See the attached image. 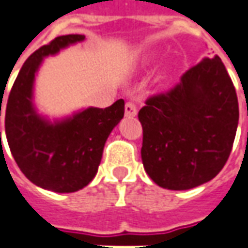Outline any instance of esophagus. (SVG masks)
Wrapping results in <instances>:
<instances>
[{
  "mask_svg": "<svg viewBox=\"0 0 248 248\" xmlns=\"http://www.w3.org/2000/svg\"><path fill=\"white\" fill-rule=\"evenodd\" d=\"M124 115L127 118H135L137 115V107L135 103H126L124 105Z\"/></svg>",
  "mask_w": 248,
  "mask_h": 248,
  "instance_id": "obj_1",
  "label": "esophagus"
}]
</instances>
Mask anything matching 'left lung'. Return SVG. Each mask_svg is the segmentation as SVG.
<instances>
[{"label":"left lung","instance_id":"obj_1","mask_svg":"<svg viewBox=\"0 0 248 248\" xmlns=\"http://www.w3.org/2000/svg\"><path fill=\"white\" fill-rule=\"evenodd\" d=\"M139 121L143 165L158 186L188 190L215 178L239 124L236 90L221 58H202L172 90L148 98Z\"/></svg>","mask_w":248,"mask_h":248}]
</instances>
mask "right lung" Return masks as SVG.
<instances>
[{
	"label": "right lung",
	"mask_w": 248,
	"mask_h": 248,
	"mask_svg": "<svg viewBox=\"0 0 248 248\" xmlns=\"http://www.w3.org/2000/svg\"><path fill=\"white\" fill-rule=\"evenodd\" d=\"M84 38L61 36L33 52L17 75L5 108L6 140L17 167L31 183L57 193H73L92 182L105 141L124 115V100L104 109L89 107L55 121L37 111L34 80L44 58Z\"/></svg>",
	"instance_id": "1"
}]
</instances>
